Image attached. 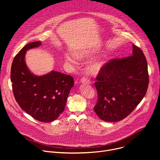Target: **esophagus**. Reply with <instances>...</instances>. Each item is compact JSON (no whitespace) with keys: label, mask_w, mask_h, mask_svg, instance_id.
<instances>
[{"label":"esophagus","mask_w":160,"mask_h":160,"mask_svg":"<svg viewBox=\"0 0 160 160\" xmlns=\"http://www.w3.org/2000/svg\"><path fill=\"white\" fill-rule=\"evenodd\" d=\"M80 81H81L82 83H88H88H90V80H89L87 77H83L81 78Z\"/></svg>","instance_id":"obj_1"}]
</instances>
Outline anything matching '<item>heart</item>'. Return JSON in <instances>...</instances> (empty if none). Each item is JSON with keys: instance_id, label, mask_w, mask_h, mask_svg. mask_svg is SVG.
<instances>
[{"instance_id": "1", "label": "heart", "mask_w": 160, "mask_h": 160, "mask_svg": "<svg viewBox=\"0 0 160 160\" xmlns=\"http://www.w3.org/2000/svg\"><path fill=\"white\" fill-rule=\"evenodd\" d=\"M64 60L66 62L69 64H73L75 63V59L70 55H66L64 57ZM104 62L102 61H97L92 62V64H90L88 66V70L90 72L92 73H97L101 70V68L104 65Z\"/></svg>"}]
</instances>
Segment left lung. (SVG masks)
Here are the masks:
<instances>
[{"instance_id": "left-lung-1", "label": "left lung", "mask_w": 160, "mask_h": 160, "mask_svg": "<svg viewBox=\"0 0 160 160\" xmlns=\"http://www.w3.org/2000/svg\"><path fill=\"white\" fill-rule=\"evenodd\" d=\"M132 47V55L109 60L97 75L94 85L98 98L94 110L104 121L115 122L125 118L147 92V60L139 47L134 44Z\"/></svg>"}]
</instances>
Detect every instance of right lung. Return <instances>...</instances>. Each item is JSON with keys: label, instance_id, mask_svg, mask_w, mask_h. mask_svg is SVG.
I'll return each instance as SVG.
<instances>
[{"label": "right lung", "instance_id": "add662e5", "mask_svg": "<svg viewBox=\"0 0 160 160\" xmlns=\"http://www.w3.org/2000/svg\"><path fill=\"white\" fill-rule=\"evenodd\" d=\"M40 45V41L28 43L16 55L11 81L14 98L21 108L38 121L51 122L64 111L74 78L56 71L40 77L33 75L26 66L25 55L27 50Z\"/></svg>", "mask_w": 160, "mask_h": 160}]
</instances>
